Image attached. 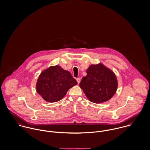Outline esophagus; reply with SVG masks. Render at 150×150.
Masks as SVG:
<instances>
[{"instance_id": "1", "label": "esophagus", "mask_w": 150, "mask_h": 150, "mask_svg": "<svg viewBox=\"0 0 150 150\" xmlns=\"http://www.w3.org/2000/svg\"><path fill=\"white\" fill-rule=\"evenodd\" d=\"M76 81H78V83L79 84L81 82V79L80 78H76Z\"/></svg>"}]
</instances>
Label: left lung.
<instances>
[{
  "instance_id": "8db88e82",
  "label": "left lung",
  "mask_w": 150,
  "mask_h": 150,
  "mask_svg": "<svg viewBox=\"0 0 150 150\" xmlns=\"http://www.w3.org/2000/svg\"><path fill=\"white\" fill-rule=\"evenodd\" d=\"M79 86L91 102L101 103L109 100L115 93L117 81L114 72L102 63L91 64Z\"/></svg>"
}]
</instances>
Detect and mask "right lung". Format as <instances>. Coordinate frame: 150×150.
Masks as SVG:
<instances>
[{
    "label": "right lung",
    "mask_w": 150,
    "mask_h": 150,
    "mask_svg": "<svg viewBox=\"0 0 150 150\" xmlns=\"http://www.w3.org/2000/svg\"><path fill=\"white\" fill-rule=\"evenodd\" d=\"M77 84L69 71L57 65L50 66L41 72L36 90L45 100L53 103L63 99L69 88Z\"/></svg>",
    "instance_id": "right-lung-1"
}]
</instances>
